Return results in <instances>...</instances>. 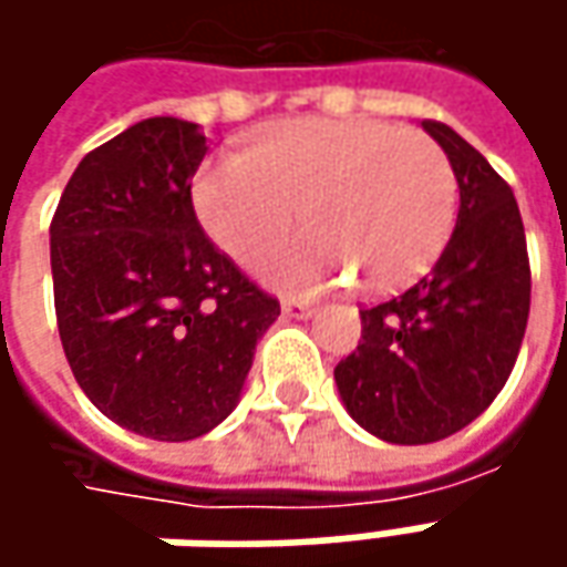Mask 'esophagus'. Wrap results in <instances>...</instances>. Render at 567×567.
<instances>
[{
  "label": "esophagus",
  "mask_w": 567,
  "mask_h": 567,
  "mask_svg": "<svg viewBox=\"0 0 567 567\" xmlns=\"http://www.w3.org/2000/svg\"><path fill=\"white\" fill-rule=\"evenodd\" d=\"M280 309H284V316L287 318H312V312H316L309 302H299V299H284Z\"/></svg>",
  "instance_id": "34e87169"
}]
</instances>
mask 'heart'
Here are the masks:
<instances>
[{"mask_svg":"<svg viewBox=\"0 0 567 567\" xmlns=\"http://www.w3.org/2000/svg\"><path fill=\"white\" fill-rule=\"evenodd\" d=\"M192 205L239 265L268 255L302 210L309 229L261 265L284 293L309 296L353 277L369 293H394L447 246L457 176L423 132L375 120H290L261 132L249 157L207 161Z\"/></svg>","mask_w":567,"mask_h":567,"instance_id":"1","label":"heart"}]
</instances>
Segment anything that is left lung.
Here are the masks:
<instances>
[{
  "instance_id": "8db88e82",
  "label": "left lung",
  "mask_w": 567,
  "mask_h": 567,
  "mask_svg": "<svg viewBox=\"0 0 567 567\" xmlns=\"http://www.w3.org/2000/svg\"><path fill=\"white\" fill-rule=\"evenodd\" d=\"M423 128L454 166L461 207L442 258L401 296L360 309L340 401L391 445H429L470 425L505 388L530 316V258L512 186L445 122Z\"/></svg>"
}]
</instances>
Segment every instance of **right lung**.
I'll return each mask as SVG.
<instances>
[{"label": "right lung", "mask_w": 567, "mask_h": 567, "mask_svg": "<svg viewBox=\"0 0 567 567\" xmlns=\"http://www.w3.org/2000/svg\"><path fill=\"white\" fill-rule=\"evenodd\" d=\"M195 122L154 116L94 147L50 224L55 321L81 391L122 429L188 442L233 413L280 302L205 236Z\"/></svg>", "instance_id": "add662e5"}]
</instances>
